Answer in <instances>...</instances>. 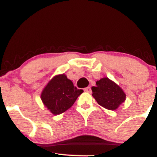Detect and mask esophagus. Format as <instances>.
I'll return each instance as SVG.
<instances>
[{
    "mask_svg": "<svg viewBox=\"0 0 157 157\" xmlns=\"http://www.w3.org/2000/svg\"><path fill=\"white\" fill-rule=\"evenodd\" d=\"M84 91H86V92H91V88H90V87H86V88H85V89H84Z\"/></svg>",
    "mask_w": 157,
    "mask_h": 157,
    "instance_id": "1",
    "label": "esophagus"
}]
</instances>
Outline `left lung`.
Listing matches in <instances>:
<instances>
[{
    "label": "left lung",
    "mask_w": 157,
    "mask_h": 157,
    "mask_svg": "<svg viewBox=\"0 0 157 157\" xmlns=\"http://www.w3.org/2000/svg\"><path fill=\"white\" fill-rule=\"evenodd\" d=\"M96 85L91 88V90L92 96L99 105L114 111L125 102V94L118 85L108 77L97 81Z\"/></svg>",
    "instance_id": "1"
}]
</instances>
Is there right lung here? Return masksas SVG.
Listing matches in <instances>:
<instances>
[{"instance_id": "right-lung-1", "label": "right lung", "mask_w": 157, "mask_h": 157, "mask_svg": "<svg viewBox=\"0 0 157 157\" xmlns=\"http://www.w3.org/2000/svg\"><path fill=\"white\" fill-rule=\"evenodd\" d=\"M82 92V89L74 86L73 82L63 74L56 75L48 82L40 98L50 112L57 115L71 108Z\"/></svg>"}]
</instances>
